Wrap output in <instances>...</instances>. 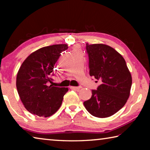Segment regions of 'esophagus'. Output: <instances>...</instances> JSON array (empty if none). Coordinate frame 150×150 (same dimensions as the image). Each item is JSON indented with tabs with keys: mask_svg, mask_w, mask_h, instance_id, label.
Masks as SVG:
<instances>
[{
	"mask_svg": "<svg viewBox=\"0 0 150 150\" xmlns=\"http://www.w3.org/2000/svg\"><path fill=\"white\" fill-rule=\"evenodd\" d=\"M70 88L71 89H74V90H78V89H80L81 88V87H73V86H70Z\"/></svg>",
	"mask_w": 150,
	"mask_h": 150,
	"instance_id": "1",
	"label": "esophagus"
}]
</instances>
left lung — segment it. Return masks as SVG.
<instances>
[{
  "instance_id": "left-lung-1",
  "label": "left lung",
  "mask_w": 150,
  "mask_h": 150,
  "mask_svg": "<svg viewBox=\"0 0 150 150\" xmlns=\"http://www.w3.org/2000/svg\"><path fill=\"white\" fill-rule=\"evenodd\" d=\"M86 50L89 74L100 85L97 90H92V96L83 105L95 117H109L120 110L128 99L132 82L130 72L124 57L109 45L87 43Z\"/></svg>"
}]
</instances>
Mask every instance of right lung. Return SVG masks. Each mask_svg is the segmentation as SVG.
<instances>
[{
	"mask_svg": "<svg viewBox=\"0 0 150 150\" xmlns=\"http://www.w3.org/2000/svg\"><path fill=\"white\" fill-rule=\"evenodd\" d=\"M67 44H55L32 53L20 66L16 77V88L20 100L28 111L34 115L49 117L62 105L68 88L54 87V68Z\"/></svg>",
	"mask_w": 150,
	"mask_h": 150,
	"instance_id": "1",
	"label": "right lung"
}]
</instances>
